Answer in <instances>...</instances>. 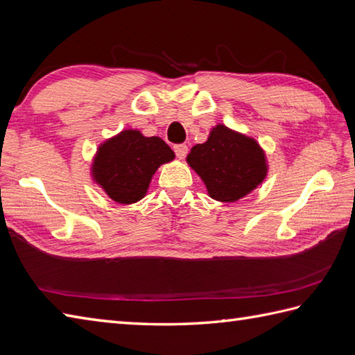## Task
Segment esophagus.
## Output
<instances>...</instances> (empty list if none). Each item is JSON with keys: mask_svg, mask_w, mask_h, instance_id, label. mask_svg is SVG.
Returning <instances> with one entry per match:
<instances>
[{"mask_svg": "<svg viewBox=\"0 0 355 355\" xmlns=\"http://www.w3.org/2000/svg\"><path fill=\"white\" fill-rule=\"evenodd\" d=\"M174 151H175V155H177V157H178L180 160H183V159L186 157V155H187L189 148H187V145L181 144V145H175V146H174Z\"/></svg>", "mask_w": 355, "mask_h": 355, "instance_id": "1", "label": "esophagus"}]
</instances>
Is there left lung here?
Returning a JSON list of instances; mask_svg holds the SVG:
<instances>
[{
  "mask_svg": "<svg viewBox=\"0 0 355 355\" xmlns=\"http://www.w3.org/2000/svg\"><path fill=\"white\" fill-rule=\"evenodd\" d=\"M187 163L204 181L210 198L234 202L251 193L266 178L265 151L257 140L216 125L204 144L195 145Z\"/></svg>",
  "mask_w": 355,
  "mask_h": 355,
  "instance_id": "left-lung-1",
  "label": "left lung"
}]
</instances>
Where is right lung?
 I'll use <instances>...</instances> for the list:
<instances>
[{"label": "right lung", "mask_w": 355, "mask_h": 355, "mask_svg": "<svg viewBox=\"0 0 355 355\" xmlns=\"http://www.w3.org/2000/svg\"><path fill=\"white\" fill-rule=\"evenodd\" d=\"M174 157V151L160 137L123 130L98 146L92 177L113 201L133 204L146 195L159 166Z\"/></svg>", "instance_id": "1"}]
</instances>
